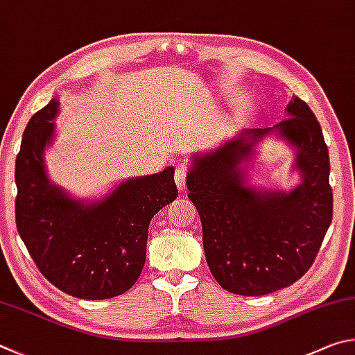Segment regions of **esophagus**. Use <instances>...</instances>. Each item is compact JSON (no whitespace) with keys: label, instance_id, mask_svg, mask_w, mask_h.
Returning <instances> with one entry per match:
<instances>
[{"label":"esophagus","instance_id":"obj_1","mask_svg":"<svg viewBox=\"0 0 355 355\" xmlns=\"http://www.w3.org/2000/svg\"><path fill=\"white\" fill-rule=\"evenodd\" d=\"M174 181H176L178 189L184 191L187 189V166L184 164L176 165V171H174Z\"/></svg>","mask_w":355,"mask_h":355}]
</instances>
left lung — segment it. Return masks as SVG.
<instances>
[{
	"instance_id": "obj_1",
	"label": "left lung",
	"mask_w": 355,
	"mask_h": 355,
	"mask_svg": "<svg viewBox=\"0 0 355 355\" xmlns=\"http://www.w3.org/2000/svg\"><path fill=\"white\" fill-rule=\"evenodd\" d=\"M287 112L290 116L272 128L246 129L215 151L196 155L187 176L210 272L235 295L262 296L295 284L313 265L332 221L331 164L320 123L297 96ZM271 132L298 149L303 182L288 194L244 185L239 165Z\"/></svg>"
}]
</instances>
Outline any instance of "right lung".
<instances>
[{"label":"right lung","instance_id":"right-lung-1","mask_svg":"<svg viewBox=\"0 0 355 355\" xmlns=\"http://www.w3.org/2000/svg\"><path fill=\"white\" fill-rule=\"evenodd\" d=\"M58 99L31 116L15 160V221L37 268L54 287L79 300L128 291L146 259L153 216L178 198L174 168L128 179L95 204L64 193L46 176Z\"/></svg>","mask_w":355,"mask_h":355}]
</instances>
